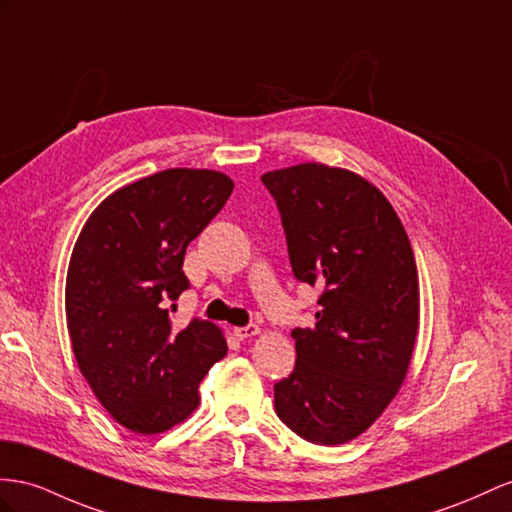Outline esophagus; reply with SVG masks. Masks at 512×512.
Listing matches in <instances>:
<instances>
[{"label": "esophagus", "mask_w": 512, "mask_h": 512, "mask_svg": "<svg viewBox=\"0 0 512 512\" xmlns=\"http://www.w3.org/2000/svg\"><path fill=\"white\" fill-rule=\"evenodd\" d=\"M259 333V326L257 324H246V326H235L233 335L238 339H248V337H255Z\"/></svg>", "instance_id": "obj_1"}]
</instances>
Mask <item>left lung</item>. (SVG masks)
Instances as JSON below:
<instances>
[{
	"instance_id": "left-lung-1",
	"label": "left lung",
	"mask_w": 512,
	"mask_h": 512,
	"mask_svg": "<svg viewBox=\"0 0 512 512\" xmlns=\"http://www.w3.org/2000/svg\"><path fill=\"white\" fill-rule=\"evenodd\" d=\"M277 201L294 277L316 285L313 329H294V372L274 409L311 443H348L404 383L419 326L413 248L385 194L318 162L261 175Z\"/></svg>"
}]
</instances>
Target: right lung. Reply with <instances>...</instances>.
<instances>
[{"instance_id": "right-lung-1", "label": "right lung", "mask_w": 512, "mask_h": 512, "mask_svg": "<svg viewBox=\"0 0 512 512\" xmlns=\"http://www.w3.org/2000/svg\"><path fill=\"white\" fill-rule=\"evenodd\" d=\"M231 192L218 170L168 168L112 192L75 242L64 294L73 355L103 409L131 432L183 422L227 355L214 322L194 318L175 331L168 303L190 285L188 244Z\"/></svg>"}]
</instances>
